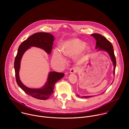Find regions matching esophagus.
Segmentation results:
<instances>
[{"mask_svg":"<svg viewBox=\"0 0 129 129\" xmlns=\"http://www.w3.org/2000/svg\"><path fill=\"white\" fill-rule=\"evenodd\" d=\"M78 68L76 67H73L70 70V73L74 74V73H77L78 72Z\"/></svg>","mask_w":129,"mask_h":129,"instance_id":"obj_1","label":"esophagus"}]
</instances>
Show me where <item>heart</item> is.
Returning <instances> with one entry per match:
<instances>
[{
	"label": "heart",
	"instance_id": "1",
	"mask_svg": "<svg viewBox=\"0 0 129 129\" xmlns=\"http://www.w3.org/2000/svg\"><path fill=\"white\" fill-rule=\"evenodd\" d=\"M90 49V47L86 45L85 42L78 38H72L65 41L60 47L61 51L66 56L72 57L79 54L77 58L79 62H82L86 59ZM53 57L60 61L64 60L61 52L58 49L54 50Z\"/></svg>",
	"mask_w": 129,
	"mask_h": 129
}]
</instances>
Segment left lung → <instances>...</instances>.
I'll return each instance as SVG.
<instances>
[{"instance_id":"8db88e82","label":"left lung","mask_w":129,"mask_h":129,"mask_svg":"<svg viewBox=\"0 0 129 129\" xmlns=\"http://www.w3.org/2000/svg\"><path fill=\"white\" fill-rule=\"evenodd\" d=\"M92 37L94 38V39L96 40V46L95 48L98 49V51H105L107 52L110 57L111 61L113 63V65L114 66V70H113V75H115V70L116 65V58L114 55V50H113V46L112 45L110 41H109L105 37L100 34H93L91 35ZM113 81L111 83V84L113 83ZM105 92V91H104ZM104 92H103L102 94H103ZM78 96H80V95H78ZM91 96H83L81 97V98H90Z\"/></svg>"}]
</instances>
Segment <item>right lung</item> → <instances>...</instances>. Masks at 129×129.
Here are the masks:
<instances>
[{
	"mask_svg": "<svg viewBox=\"0 0 129 129\" xmlns=\"http://www.w3.org/2000/svg\"><path fill=\"white\" fill-rule=\"evenodd\" d=\"M54 39L53 35L47 33L41 32L32 35L20 45L15 59L14 69L18 85L27 94L39 100H46L48 99L53 92V90L55 84L64 77V74L55 71L49 72L47 81L42 87L40 88H28L25 86L20 79L19 70L21 60L24 53L30 47L41 48L49 54L51 51Z\"/></svg>",
	"mask_w": 129,
	"mask_h": 129,
	"instance_id": "add662e5",
	"label": "right lung"
}]
</instances>
